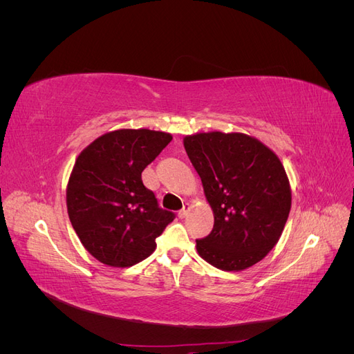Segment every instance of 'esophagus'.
Returning a JSON list of instances; mask_svg holds the SVG:
<instances>
[{"mask_svg": "<svg viewBox=\"0 0 354 354\" xmlns=\"http://www.w3.org/2000/svg\"><path fill=\"white\" fill-rule=\"evenodd\" d=\"M189 211H190V205H189V203H185V207L178 211V217L180 218H185L187 216Z\"/></svg>", "mask_w": 354, "mask_h": 354, "instance_id": "34e87169", "label": "esophagus"}]
</instances>
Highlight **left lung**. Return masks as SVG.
I'll list each match as a JSON object with an SVG mask.
<instances>
[{
  "mask_svg": "<svg viewBox=\"0 0 354 354\" xmlns=\"http://www.w3.org/2000/svg\"><path fill=\"white\" fill-rule=\"evenodd\" d=\"M214 212V227L196 241L217 269L241 272L261 261L283 232L291 186L272 149L243 133H196L183 138Z\"/></svg>",
  "mask_w": 354,
  "mask_h": 354,
  "instance_id": "left-lung-1",
  "label": "left lung"
}]
</instances>
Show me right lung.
<instances>
[{
  "mask_svg": "<svg viewBox=\"0 0 354 354\" xmlns=\"http://www.w3.org/2000/svg\"><path fill=\"white\" fill-rule=\"evenodd\" d=\"M173 140L169 133L124 128L78 155L66 187L69 220L84 248L111 267L147 259L174 220L142 181L143 169Z\"/></svg>",
  "mask_w": 354,
  "mask_h": 354,
  "instance_id": "right-lung-1",
  "label": "right lung"
}]
</instances>
